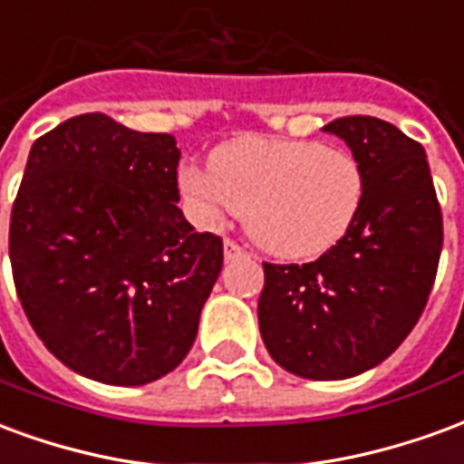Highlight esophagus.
Wrapping results in <instances>:
<instances>
[{
  "mask_svg": "<svg viewBox=\"0 0 464 464\" xmlns=\"http://www.w3.org/2000/svg\"><path fill=\"white\" fill-rule=\"evenodd\" d=\"M223 256H226V261H233V258H241V256H246V251H243L241 246H238L236 241L226 238V243H223Z\"/></svg>",
  "mask_w": 464,
  "mask_h": 464,
  "instance_id": "obj_1",
  "label": "esophagus"
}]
</instances>
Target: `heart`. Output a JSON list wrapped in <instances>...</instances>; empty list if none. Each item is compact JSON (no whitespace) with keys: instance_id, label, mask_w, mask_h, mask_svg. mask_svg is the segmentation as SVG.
<instances>
[{"instance_id":"obj_1","label":"heart","mask_w":464,"mask_h":464,"mask_svg":"<svg viewBox=\"0 0 464 464\" xmlns=\"http://www.w3.org/2000/svg\"><path fill=\"white\" fill-rule=\"evenodd\" d=\"M183 191L238 213L263 251L288 261L331 251L355 226L365 173L345 149L293 139H238L208 159V171L186 169Z\"/></svg>"}]
</instances>
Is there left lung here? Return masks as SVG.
<instances>
[{"mask_svg": "<svg viewBox=\"0 0 464 464\" xmlns=\"http://www.w3.org/2000/svg\"><path fill=\"white\" fill-rule=\"evenodd\" d=\"M325 131L365 173L350 233L311 263H263L258 325L293 375L343 380L375 368L428 305L442 251V211L425 149L375 116H343Z\"/></svg>", "mask_w": 464, "mask_h": 464, "instance_id": "left-lung-1", "label": "left lung"}]
</instances>
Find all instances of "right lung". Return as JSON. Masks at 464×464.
Instances as JSON below:
<instances>
[{
	"label": "right lung",
	"mask_w": 464,
	"mask_h": 464,
	"mask_svg": "<svg viewBox=\"0 0 464 464\" xmlns=\"http://www.w3.org/2000/svg\"><path fill=\"white\" fill-rule=\"evenodd\" d=\"M171 133L82 114L39 136L9 221L16 295L46 350L84 378L146 385L191 350L223 266L179 201Z\"/></svg>",
	"instance_id": "obj_1"
}]
</instances>
